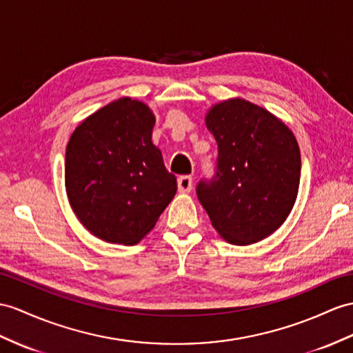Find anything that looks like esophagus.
Segmentation results:
<instances>
[{
    "label": "esophagus",
    "mask_w": 353,
    "mask_h": 353,
    "mask_svg": "<svg viewBox=\"0 0 353 353\" xmlns=\"http://www.w3.org/2000/svg\"><path fill=\"white\" fill-rule=\"evenodd\" d=\"M193 188V178L188 175H183L178 178V190L181 193H188Z\"/></svg>",
    "instance_id": "1"
}]
</instances>
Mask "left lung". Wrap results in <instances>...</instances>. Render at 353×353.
Masks as SVG:
<instances>
[{
    "instance_id": "8db88e82",
    "label": "left lung",
    "mask_w": 353,
    "mask_h": 353,
    "mask_svg": "<svg viewBox=\"0 0 353 353\" xmlns=\"http://www.w3.org/2000/svg\"><path fill=\"white\" fill-rule=\"evenodd\" d=\"M205 123L219 156L214 176L196 185L197 199L228 243L261 241L283 225L296 199L295 136L268 110L243 99L212 106Z\"/></svg>"
}]
</instances>
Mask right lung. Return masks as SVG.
Segmentation results:
<instances>
[{"label": "right lung", "mask_w": 353, "mask_h": 353, "mask_svg": "<svg viewBox=\"0 0 353 353\" xmlns=\"http://www.w3.org/2000/svg\"><path fill=\"white\" fill-rule=\"evenodd\" d=\"M154 123L142 101L118 99L85 119L67 145L68 201L103 241L139 243L176 193V178L151 141Z\"/></svg>", "instance_id": "right-lung-1"}]
</instances>
